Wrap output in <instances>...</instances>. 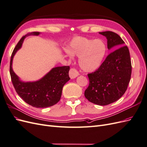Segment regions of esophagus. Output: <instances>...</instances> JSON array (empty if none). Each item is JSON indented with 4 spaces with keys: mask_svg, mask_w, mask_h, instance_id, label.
I'll use <instances>...</instances> for the list:
<instances>
[{
    "mask_svg": "<svg viewBox=\"0 0 147 147\" xmlns=\"http://www.w3.org/2000/svg\"><path fill=\"white\" fill-rule=\"evenodd\" d=\"M79 75V73L78 72V71L75 69H71L69 71V77L70 78H75L77 77Z\"/></svg>",
    "mask_w": 147,
    "mask_h": 147,
    "instance_id": "esophagus-1",
    "label": "esophagus"
}]
</instances>
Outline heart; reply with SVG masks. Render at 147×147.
<instances>
[{"mask_svg":"<svg viewBox=\"0 0 147 147\" xmlns=\"http://www.w3.org/2000/svg\"><path fill=\"white\" fill-rule=\"evenodd\" d=\"M70 58L73 55L79 57L78 64L86 72H92L102 65L107 53V45L100 39H90L86 37H75L70 42L69 50H64Z\"/></svg>","mask_w":147,"mask_h":147,"instance_id":"obj_1","label":"heart"}]
</instances>
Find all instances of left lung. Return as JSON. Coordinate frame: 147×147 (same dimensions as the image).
<instances>
[{
    "label": "left lung",
    "instance_id": "8db88e82",
    "mask_svg": "<svg viewBox=\"0 0 147 147\" xmlns=\"http://www.w3.org/2000/svg\"><path fill=\"white\" fill-rule=\"evenodd\" d=\"M99 34L107 40L109 50L118 49L107 56L98 69L88 75L90 84L84 96L93 104L107 105L118 100L126 92L132 66L129 51L120 36L112 31Z\"/></svg>",
    "mask_w": 147,
    "mask_h": 147
}]
</instances>
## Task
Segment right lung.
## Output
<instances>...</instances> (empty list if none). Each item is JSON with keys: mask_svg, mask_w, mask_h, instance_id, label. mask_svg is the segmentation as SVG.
Returning <instances> with one entry per match:
<instances>
[{"mask_svg": "<svg viewBox=\"0 0 147 147\" xmlns=\"http://www.w3.org/2000/svg\"><path fill=\"white\" fill-rule=\"evenodd\" d=\"M40 32H34L24 35L13 50L10 59V73L15 90L22 99L29 105L36 108H46L57 104L61 99L64 84L67 82L69 66L56 67L45 76L35 82L22 81L12 68L14 56L22 47L25 38L28 35H38Z\"/></svg>", "mask_w": 147, "mask_h": 147, "instance_id": "right-lung-1", "label": "right lung"}]
</instances>
